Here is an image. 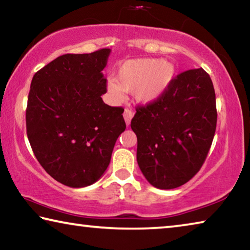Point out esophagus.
I'll list each match as a JSON object with an SVG mask.
<instances>
[{"label": "esophagus", "instance_id": "esophagus-1", "mask_svg": "<svg viewBox=\"0 0 250 250\" xmlns=\"http://www.w3.org/2000/svg\"><path fill=\"white\" fill-rule=\"evenodd\" d=\"M132 117H133V112H132V110H130V109H125V112H124V118H125V121L126 125H130V122H131V119H132Z\"/></svg>", "mask_w": 250, "mask_h": 250}]
</instances>
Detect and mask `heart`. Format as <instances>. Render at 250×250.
I'll use <instances>...</instances> for the list:
<instances>
[{"mask_svg":"<svg viewBox=\"0 0 250 250\" xmlns=\"http://www.w3.org/2000/svg\"><path fill=\"white\" fill-rule=\"evenodd\" d=\"M175 73V66L167 59H129L118 67L116 78H108L107 89L115 100H121L126 91L133 92L138 103L149 104L166 94Z\"/></svg>","mask_w":250,"mask_h":250,"instance_id":"heart-1","label":"heart"}]
</instances>
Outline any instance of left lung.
I'll use <instances>...</instances> for the list:
<instances>
[{
  "mask_svg": "<svg viewBox=\"0 0 250 250\" xmlns=\"http://www.w3.org/2000/svg\"><path fill=\"white\" fill-rule=\"evenodd\" d=\"M216 98L203 68L177 75L166 94L137 109L131 129L137 134V161L154 188L171 189L200 171L216 130Z\"/></svg>",
  "mask_w": 250,
  "mask_h": 250,
  "instance_id": "1",
  "label": "left lung"
}]
</instances>
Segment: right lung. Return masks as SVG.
<instances>
[{"mask_svg":"<svg viewBox=\"0 0 250 250\" xmlns=\"http://www.w3.org/2000/svg\"><path fill=\"white\" fill-rule=\"evenodd\" d=\"M110 52L62 55L32 79L28 141L44 170L69 188H84L103 176L125 130L124 109L101 98L107 92L103 70Z\"/></svg>","mask_w":250,"mask_h":250,"instance_id":"obj_1","label":"right lung"}]
</instances>
